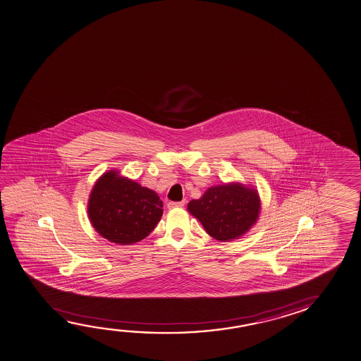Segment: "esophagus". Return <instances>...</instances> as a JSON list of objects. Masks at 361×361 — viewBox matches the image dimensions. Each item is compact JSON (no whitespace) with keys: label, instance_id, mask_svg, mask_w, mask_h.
<instances>
[{"label":"esophagus","instance_id":"1","mask_svg":"<svg viewBox=\"0 0 361 361\" xmlns=\"http://www.w3.org/2000/svg\"><path fill=\"white\" fill-rule=\"evenodd\" d=\"M183 205H185V201H178V202L170 201V202L167 204V207H169V209H176V207H183Z\"/></svg>","mask_w":361,"mask_h":361}]
</instances>
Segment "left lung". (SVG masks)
Wrapping results in <instances>:
<instances>
[{
    "mask_svg": "<svg viewBox=\"0 0 361 361\" xmlns=\"http://www.w3.org/2000/svg\"><path fill=\"white\" fill-rule=\"evenodd\" d=\"M188 209L214 239L228 241L238 239L255 224L260 199L256 190L228 183L210 188L199 200L190 201Z\"/></svg>",
    "mask_w": 361,
    "mask_h": 361,
    "instance_id": "8db88e82",
    "label": "left lung"
}]
</instances>
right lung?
<instances>
[{"label":"right lung","mask_w":361,"mask_h":361,"mask_svg":"<svg viewBox=\"0 0 361 361\" xmlns=\"http://www.w3.org/2000/svg\"><path fill=\"white\" fill-rule=\"evenodd\" d=\"M162 206L155 191L109 171L90 195V221L102 238L131 245L150 235L162 216Z\"/></svg>","instance_id":"right-lung-1"}]
</instances>
